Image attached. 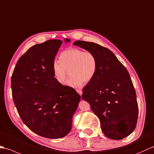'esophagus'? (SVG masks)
<instances>
[{
	"instance_id": "1",
	"label": "esophagus",
	"mask_w": 154,
	"mask_h": 154,
	"mask_svg": "<svg viewBox=\"0 0 154 154\" xmlns=\"http://www.w3.org/2000/svg\"><path fill=\"white\" fill-rule=\"evenodd\" d=\"M76 91H77L78 93L80 95H82V90H76Z\"/></svg>"
}]
</instances>
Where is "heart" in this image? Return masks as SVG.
<instances>
[{
	"label": "heart",
	"mask_w": 154,
	"mask_h": 154,
	"mask_svg": "<svg viewBox=\"0 0 154 154\" xmlns=\"http://www.w3.org/2000/svg\"><path fill=\"white\" fill-rule=\"evenodd\" d=\"M97 70V60L94 53L78 48L68 49L60 54V60H54L52 71L55 80L63 84L69 70L68 86L80 87L93 80Z\"/></svg>",
	"instance_id": "1"
}]
</instances>
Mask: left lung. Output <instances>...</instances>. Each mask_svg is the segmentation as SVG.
Listing matches in <instances>:
<instances>
[{"label": "left lung", "mask_w": 154, "mask_h": 154, "mask_svg": "<svg viewBox=\"0 0 154 154\" xmlns=\"http://www.w3.org/2000/svg\"><path fill=\"white\" fill-rule=\"evenodd\" d=\"M74 45L95 54L97 70L83 88L82 97L100 119L102 132L112 140H121L135 129L138 107L128 72L111 51L93 42L76 41Z\"/></svg>", "instance_id": "left-lung-1"}]
</instances>
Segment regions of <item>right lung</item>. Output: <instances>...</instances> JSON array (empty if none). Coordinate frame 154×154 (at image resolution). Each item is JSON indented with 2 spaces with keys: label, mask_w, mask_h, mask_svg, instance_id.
Instances as JSON below:
<instances>
[{
  "label": "right lung",
  "mask_w": 154,
  "mask_h": 154,
  "mask_svg": "<svg viewBox=\"0 0 154 154\" xmlns=\"http://www.w3.org/2000/svg\"><path fill=\"white\" fill-rule=\"evenodd\" d=\"M62 43L52 39L31 47L19 59L11 78L13 100L23 123L37 134L53 139L70 132L81 98L53 76L52 64Z\"/></svg>",
  "instance_id": "1"
}]
</instances>
